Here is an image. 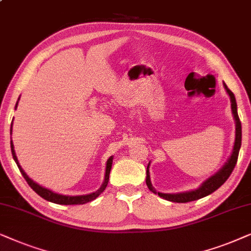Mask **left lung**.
I'll use <instances>...</instances> for the list:
<instances>
[{
  "label": "left lung",
  "mask_w": 251,
  "mask_h": 251,
  "mask_svg": "<svg viewBox=\"0 0 251 251\" xmlns=\"http://www.w3.org/2000/svg\"><path fill=\"white\" fill-rule=\"evenodd\" d=\"M224 88L227 94L229 96L230 100V109H232V113H233V118H234L235 122V140H234V146H233V150L230 152V156L228 157V159L226 160L225 164H224L222 168H220L218 171H217L215 175H212L211 176H209L208 179H205L204 181L201 183V186L196 189H192V190H187V192H181V193H160L157 192V190L152 187L151 180H150V172H149V165L147 166V179H146V183L148 186V188L151 190L153 194H157L159 198L166 200V201L170 202H176V203H186V202H192V201H196V200L205 198V196L210 195V194L215 192L219 188L220 186L223 185L224 182L228 179V176H230L233 170H234L236 162H238V156H239V151L240 148H241V139H242V129H241V122L239 119V115H238V105H236V100L235 96L232 92L227 88L226 83H224Z\"/></svg>",
  "instance_id": "8db88e82"
}]
</instances>
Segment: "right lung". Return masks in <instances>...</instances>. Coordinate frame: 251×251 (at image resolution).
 Returning a JSON list of instances; mask_svg holds the SVG:
<instances>
[{"mask_svg": "<svg viewBox=\"0 0 251 251\" xmlns=\"http://www.w3.org/2000/svg\"><path fill=\"white\" fill-rule=\"evenodd\" d=\"M19 101V99H18ZM18 101L16 103V106L15 109H17V105H18ZM10 134H12V123H11V128H10ZM10 147H11V152H12V157L13 159H15L17 166H18L19 171L24 176L26 181L29 185V187L34 190V192L38 194V195L41 196L42 199L47 200V201L49 202H52V203H56V204H64V205H71V204H85V203H88L93 201V200H95L98 196L101 194L103 190L105 189L106 185H108V181H109V176H110V171H111V168H112V160H113V156L109 157V159L106 160V166H105V175H104V180H103V183L101 185V187L96 190V192H93V193H89V194H86V195H76V196H71V195H63V194H58V193H55L52 192V190H50L48 188H46V187H42L40 186L39 183H36L33 181V180L29 178V176L26 175L24 170L19 164L18 162V158H17L16 156V151H15V147H13V142L12 140L10 141Z\"/></svg>", "mask_w": 251, "mask_h": 251, "instance_id": "obj_1", "label": "right lung"}]
</instances>
